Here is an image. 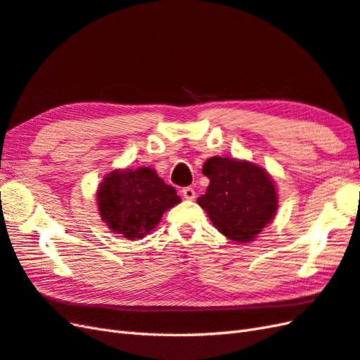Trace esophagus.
Wrapping results in <instances>:
<instances>
[{
	"label": "esophagus",
	"mask_w": 360,
	"mask_h": 360,
	"mask_svg": "<svg viewBox=\"0 0 360 360\" xmlns=\"http://www.w3.org/2000/svg\"><path fill=\"white\" fill-rule=\"evenodd\" d=\"M182 196L188 199V200H193L196 198V191H195V188H191V187H184L182 188Z\"/></svg>",
	"instance_id": "obj_1"
}]
</instances>
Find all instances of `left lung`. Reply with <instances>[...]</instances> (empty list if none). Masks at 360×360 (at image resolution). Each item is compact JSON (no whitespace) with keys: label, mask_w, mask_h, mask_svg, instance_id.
I'll list each match as a JSON object with an SVG mask.
<instances>
[{"label":"left lung","mask_w":360,"mask_h":360,"mask_svg":"<svg viewBox=\"0 0 360 360\" xmlns=\"http://www.w3.org/2000/svg\"><path fill=\"white\" fill-rule=\"evenodd\" d=\"M202 173L210 179L198 204L219 233L235 242L255 240L278 210V193L265 169L235 158L213 156Z\"/></svg>","instance_id":"8db88e82"}]
</instances>
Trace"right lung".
Listing matches in <instances>:
<instances>
[{
	"label": "right lung",
	"instance_id": "1",
	"mask_svg": "<svg viewBox=\"0 0 360 360\" xmlns=\"http://www.w3.org/2000/svg\"><path fill=\"white\" fill-rule=\"evenodd\" d=\"M98 208L115 235L142 239L161 221L164 212L181 202L176 190L150 167L113 170L99 184Z\"/></svg>",
	"mask_w": 360,
	"mask_h": 360
}]
</instances>
